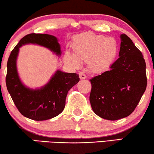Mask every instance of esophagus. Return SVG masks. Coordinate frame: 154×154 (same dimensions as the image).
Listing matches in <instances>:
<instances>
[{
	"instance_id": "esophagus-1",
	"label": "esophagus",
	"mask_w": 154,
	"mask_h": 154,
	"mask_svg": "<svg viewBox=\"0 0 154 154\" xmlns=\"http://www.w3.org/2000/svg\"><path fill=\"white\" fill-rule=\"evenodd\" d=\"M79 78L81 80H83L86 79V75L83 72H80L79 73Z\"/></svg>"
}]
</instances>
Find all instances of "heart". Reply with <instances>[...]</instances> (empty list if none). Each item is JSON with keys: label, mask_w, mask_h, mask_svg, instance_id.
I'll return each mask as SVG.
<instances>
[{"label": "heart", "mask_w": 154, "mask_h": 154, "mask_svg": "<svg viewBox=\"0 0 154 154\" xmlns=\"http://www.w3.org/2000/svg\"><path fill=\"white\" fill-rule=\"evenodd\" d=\"M73 55L66 53L65 61L75 66L80 62H88L89 69L94 73H102L110 67L118 53V44L112 37L86 32L73 39Z\"/></svg>", "instance_id": "1"}]
</instances>
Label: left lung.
Here are the masks:
<instances>
[{
	"mask_svg": "<svg viewBox=\"0 0 154 154\" xmlns=\"http://www.w3.org/2000/svg\"><path fill=\"white\" fill-rule=\"evenodd\" d=\"M119 58L111 69L90 79V101L94 112L105 119L130 115L145 92L146 63L141 51L125 34L120 35Z\"/></svg>",
	"mask_w": 154,
	"mask_h": 154,
	"instance_id": "1",
	"label": "left lung"
}]
</instances>
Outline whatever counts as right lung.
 Returning <instances> with one entry per match:
<instances>
[{
	"label": "right lung",
	"instance_id": "1",
	"mask_svg": "<svg viewBox=\"0 0 154 154\" xmlns=\"http://www.w3.org/2000/svg\"><path fill=\"white\" fill-rule=\"evenodd\" d=\"M36 44L50 50L57 56L61 47L56 37L32 33L23 37L11 52L8 61L6 85L15 106L21 115L35 121L56 117L65 107L68 91L79 82V74L57 70L47 83L39 88H28L22 82L17 70L19 48L26 44Z\"/></svg>",
	"mask_w": 154,
	"mask_h": 154
}]
</instances>
